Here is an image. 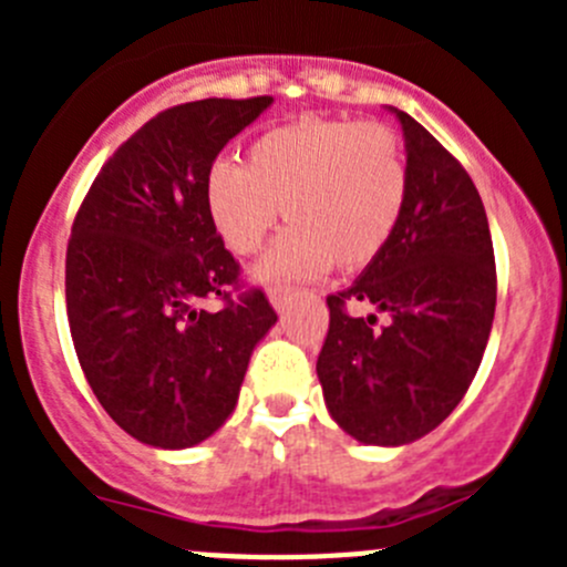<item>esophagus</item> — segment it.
I'll return each instance as SVG.
<instances>
[{"mask_svg":"<svg viewBox=\"0 0 567 567\" xmlns=\"http://www.w3.org/2000/svg\"><path fill=\"white\" fill-rule=\"evenodd\" d=\"M268 299H271V307L277 312H285V307H288V290L282 288H271V293H268Z\"/></svg>","mask_w":567,"mask_h":567,"instance_id":"1","label":"esophagus"}]
</instances>
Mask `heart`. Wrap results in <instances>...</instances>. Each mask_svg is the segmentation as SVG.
I'll return each mask as SVG.
<instances>
[{
  "label": "heart",
  "mask_w": 567,
  "mask_h": 567,
  "mask_svg": "<svg viewBox=\"0 0 567 567\" xmlns=\"http://www.w3.org/2000/svg\"><path fill=\"white\" fill-rule=\"evenodd\" d=\"M409 167L403 142L384 123L299 117L262 131L247 167L216 158L205 173V208L227 249L251 255L279 216L293 221L251 277L262 285L359 268L384 251L403 216Z\"/></svg>",
  "instance_id": "b5f03b06"
}]
</instances>
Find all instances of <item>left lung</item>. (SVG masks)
Returning <instances> with one entry per match:
<instances>
[{
	"instance_id": "1",
	"label": "left lung",
	"mask_w": 567,
	"mask_h": 567,
	"mask_svg": "<svg viewBox=\"0 0 567 567\" xmlns=\"http://www.w3.org/2000/svg\"><path fill=\"white\" fill-rule=\"evenodd\" d=\"M403 131L409 194L390 244L351 288L329 296L318 357L331 420L359 444L403 447L442 425L483 362L496 310L488 216L466 169L416 123L386 106ZM391 316L351 319L344 301Z\"/></svg>"
}]
</instances>
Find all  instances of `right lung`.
<instances>
[{"label": "right lung", "instance_id": "1", "mask_svg": "<svg viewBox=\"0 0 567 567\" xmlns=\"http://www.w3.org/2000/svg\"><path fill=\"white\" fill-rule=\"evenodd\" d=\"M274 99H205L142 125L90 186L65 260L73 348L136 442L197 447L236 411L251 351L277 323L260 290L230 301L238 262L205 208V173ZM219 295V313L202 307Z\"/></svg>", "mask_w": 567, "mask_h": 567}]
</instances>
